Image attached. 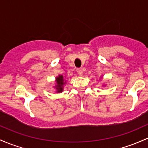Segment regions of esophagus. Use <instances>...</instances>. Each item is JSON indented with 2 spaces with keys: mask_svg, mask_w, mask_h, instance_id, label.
Listing matches in <instances>:
<instances>
[{
  "mask_svg": "<svg viewBox=\"0 0 148 148\" xmlns=\"http://www.w3.org/2000/svg\"><path fill=\"white\" fill-rule=\"evenodd\" d=\"M77 74H79V75H80V76H82L83 74V71L81 69H77Z\"/></svg>",
  "mask_w": 148,
  "mask_h": 148,
  "instance_id": "34e87169",
  "label": "esophagus"
}]
</instances>
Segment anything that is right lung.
Wrapping results in <instances>:
<instances>
[{
	"label": "right lung",
	"mask_w": 148,
	"mask_h": 148,
	"mask_svg": "<svg viewBox=\"0 0 148 148\" xmlns=\"http://www.w3.org/2000/svg\"><path fill=\"white\" fill-rule=\"evenodd\" d=\"M56 85L55 86V88L57 90V92H62L63 91V87H64V78L62 75H59L56 78Z\"/></svg>",
	"instance_id": "right-lung-1"
}]
</instances>
